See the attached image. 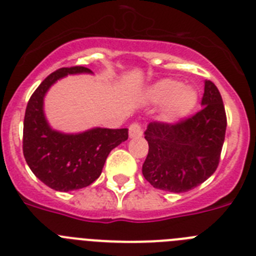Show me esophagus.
<instances>
[{
	"label": "esophagus",
	"instance_id": "esophagus-1",
	"mask_svg": "<svg viewBox=\"0 0 256 256\" xmlns=\"http://www.w3.org/2000/svg\"><path fill=\"white\" fill-rule=\"evenodd\" d=\"M142 133H144V130H142L141 124H138V123L130 124V138H140V137H142Z\"/></svg>",
	"mask_w": 256,
	"mask_h": 256
}]
</instances>
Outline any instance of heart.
<instances>
[{"label":"heart","mask_w":256,"mask_h":256,"mask_svg":"<svg viewBox=\"0 0 256 256\" xmlns=\"http://www.w3.org/2000/svg\"><path fill=\"white\" fill-rule=\"evenodd\" d=\"M146 100L154 105H162L164 122L174 123L188 116L196 108L198 94L195 88L183 86L177 79L164 78L152 83L144 91Z\"/></svg>","instance_id":"obj_1"}]
</instances>
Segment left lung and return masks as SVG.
<instances>
[{"label":"left lung","instance_id":"obj_1","mask_svg":"<svg viewBox=\"0 0 256 256\" xmlns=\"http://www.w3.org/2000/svg\"><path fill=\"white\" fill-rule=\"evenodd\" d=\"M198 114L177 124L152 122L144 130L148 142L142 174L151 186L187 192L212 177L219 164L227 118L218 88L205 80Z\"/></svg>","mask_w":256,"mask_h":256}]
</instances>
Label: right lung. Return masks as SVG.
Listing matches in <instances>:
<instances>
[{
    "label": "right lung",
    "instance_id": "add662e5",
    "mask_svg": "<svg viewBox=\"0 0 256 256\" xmlns=\"http://www.w3.org/2000/svg\"><path fill=\"white\" fill-rule=\"evenodd\" d=\"M84 66L61 68L50 74L32 94L22 130V152L36 177L55 191L90 186L100 177L110 151L128 140V130L94 126L79 133L54 130L44 115V96L58 79L92 74Z\"/></svg>",
    "mask_w": 256,
    "mask_h": 256
}]
</instances>
